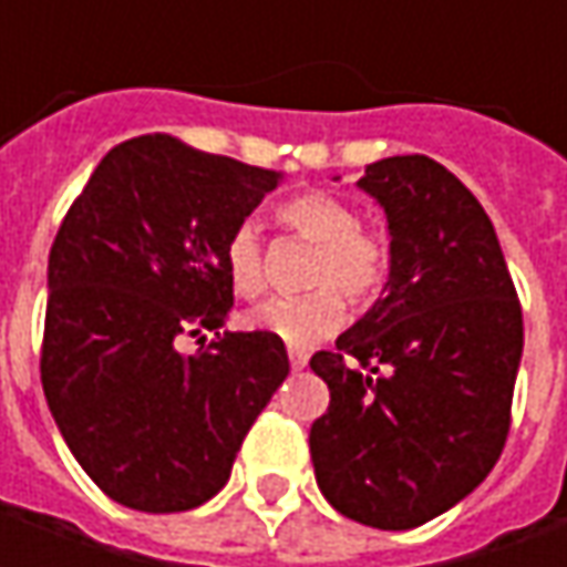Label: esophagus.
<instances>
[{"instance_id":"esophagus-1","label":"esophagus","mask_w":567,"mask_h":567,"mask_svg":"<svg viewBox=\"0 0 567 567\" xmlns=\"http://www.w3.org/2000/svg\"><path fill=\"white\" fill-rule=\"evenodd\" d=\"M290 365H293L296 372L306 369V365H309V353H306V350H290Z\"/></svg>"}]
</instances>
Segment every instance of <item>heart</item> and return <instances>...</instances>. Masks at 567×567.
<instances>
[{"label":"heart","instance_id":"obj_1","mask_svg":"<svg viewBox=\"0 0 567 567\" xmlns=\"http://www.w3.org/2000/svg\"><path fill=\"white\" fill-rule=\"evenodd\" d=\"M280 224L316 243L318 255L312 261L309 284H321L302 296H277L258 306L249 316V328L284 340L287 347L302 350L318 340L331 338L347 318V302L340 290L369 302L375 299L388 277V249L379 236L360 227V214L347 202L328 192H299L277 207ZM224 268L229 287L246 299L265 293L268 265L261 233L251 220L236 224L224 246Z\"/></svg>","mask_w":567,"mask_h":567}]
</instances>
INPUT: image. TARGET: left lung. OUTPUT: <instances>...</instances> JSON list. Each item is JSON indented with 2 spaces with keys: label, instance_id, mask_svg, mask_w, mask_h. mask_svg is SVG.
<instances>
[{
  "label": "left lung",
  "instance_id": "left-lung-1",
  "mask_svg": "<svg viewBox=\"0 0 567 567\" xmlns=\"http://www.w3.org/2000/svg\"><path fill=\"white\" fill-rule=\"evenodd\" d=\"M388 217L384 296L312 357L331 391L309 432L321 495L343 517L410 530L454 508L495 467L524 318L483 205L423 154L365 166Z\"/></svg>",
  "mask_w": 567,
  "mask_h": 567
}]
</instances>
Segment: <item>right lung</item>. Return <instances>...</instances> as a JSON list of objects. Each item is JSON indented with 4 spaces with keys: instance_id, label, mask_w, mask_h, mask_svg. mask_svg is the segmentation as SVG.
Returning <instances> with one entry per match:
<instances>
[{
    "instance_id": "obj_1",
    "label": "right lung",
    "mask_w": 567,
    "mask_h": 567,
    "mask_svg": "<svg viewBox=\"0 0 567 567\" xmlns=\"http://www.w3.org/2000/svg\"><path fill=\"white\" fill-rule=\"evenodd\" d=\"M284 176L173 135L113 147L55 233L40 379L81 470L125 508L188 512L227 486L236 451L290 372L284 340L217 334L224 246Z\"/></svg>"
}]
</instances>
